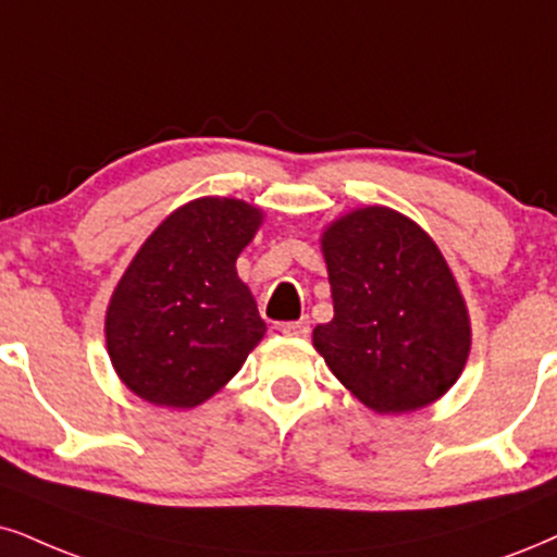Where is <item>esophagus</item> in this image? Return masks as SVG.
<instances>
[{"mask_svg": "<svg viewBox=\"0 0 557 557\" xmlns=\"http://www.w3.org/2000/svg\"><path fill=\"white\" fill-rule=\"evenodd\" d=\"M281 333L292 335V338H307L310 335V320L301 318V320H292L281 325Z\"/></svg>", "mask_w": 557, "mask_h": 557, "instance_id": "obj_1", "label": "esophagus"}]
</instances>
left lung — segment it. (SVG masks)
<instances>
[{
    "mask_svg": "<svg viewBox=\"0 0 557 557\" xmlns=\"http://www.w3.org/2000/svg\"><path fill=\"white\" fill-rule=\"evenodd\" d=\"M333 320L312 331L331 372L374 413L436 403L462 374L470 314L434 239L387 206L354 209L320 237Z\"/></svg>",
    "mask_w": 557,
    "mask_h": 557,
    "instance_id": "left-lung-1",
    "label": "left lung"
}]
</instances>
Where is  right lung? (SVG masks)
Segmentation results:
<instances>
[{"label":"right lung","instance_id":"add662e5","mask_svg":"<svg viewBox=\"0 0 557 557\" xmlns=\"http://www.w3.org/2000/svg\"><path fill=\"white\" fill-rule=\"evenodd\" d=\"M263 211L206 196L175 209L139 247L106 312L108 356L141 400L196 408L216 395L265 335L237 256Z\"/></svg>","mask_w":557,"mask_h":557}]
</instances>
